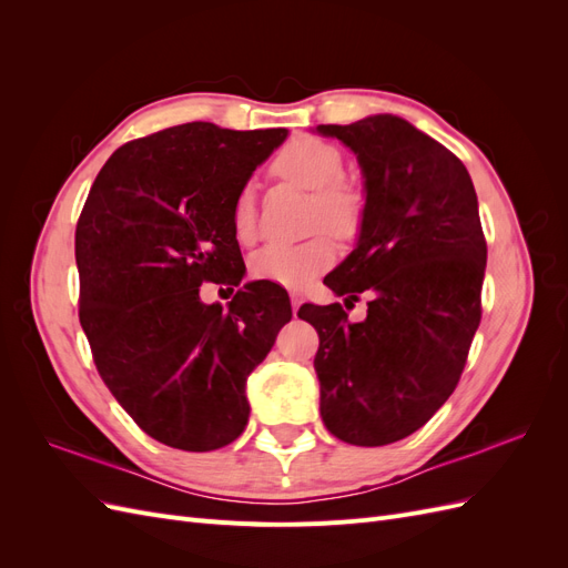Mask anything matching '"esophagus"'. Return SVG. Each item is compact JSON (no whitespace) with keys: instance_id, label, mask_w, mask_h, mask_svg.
<instances>
[{"instance_id":"34e87169","label":"esophagus","mask_w":568,"mask_h":568,"mask_svg":"<svg viewBox=\"0 0 568 568\" xmlns=\"http://www.w3.org/2000/svg\"><path fill=\"white\" fill-rule=\"evenodd\" d=\"M301 303H303V298H301L298 294H291V307H294V315L298 313V307H301Z\"/></svg>"}]
</instances>
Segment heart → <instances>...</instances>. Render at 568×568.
I'll use <instances>...</instances> for the list:
<instances>
[{
  "label": "heart",
  "instance_id": "obj_1",
  "mask_svg": "<svg viewBox=\"0 0 568 568\" xmlns=\"http://www.w3.org/2000/svg\"><path fill=\"white\" fill-rule=\"evenodd\" d=\"M280 178L296 182L313 192V225L326 227L336 236L355 234L363 217V196L355 186L343 182V153L332 142L298 134L288 140L272 161ZM232 230L242 244H251L257 232L255 199L251 186L236 194L232 205ZM336 261L334 242L317 234L305 242H274L251 257L255 280H265L286 288H303L320 272Z\"/></svg>",
  "mask_w": 568,
  "mask_h": 568
}]
</instances>
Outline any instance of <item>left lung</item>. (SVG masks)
Instances as JSON below:
<instances>
[{"instance_id":"obj_1","label":"left lung","mask_w":568,"mask_h":568,"mask_svg":"<svg viewBox=\"0 0 568 568\" xmlns=\"http://www.w3.org/2000/svg\"><path fill=\"white\" fill-rule=\"evenodd\" d=\"M363 170L357 244L324 277L336 296L369 291L367 317L338 303L303 305L320 334V415L351 445L415 434L450 398L480 322L486 239L467 168L405 118L317 125Z\"/></svg>"}]
</instances>
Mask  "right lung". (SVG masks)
<instances>
[{
  "mask_svg": "<svg viewBox=\"0 0 568 568\" xmlns=\"http://www.w3.org/2000/svg\"><path fill=\"white\" fill-rule=\"evenodd\" d=\"M288 136L277 130L168 128L120 146L75 230L80 324L101 379L144 434L170 448H225L248 424V374L291 320L265 282L205 305L203 282L239 286L246 267L232 205Z\"/></svg>",
  "mask_w": 568,
  "mask_h": 568,
  "instance_id": "obj_1",
  "label": "right lung"
}]
</instances>
